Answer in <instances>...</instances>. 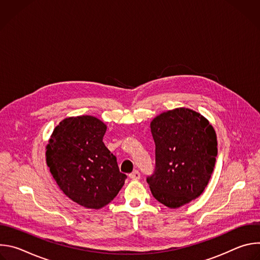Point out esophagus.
Returning <instances> with one entry per match:
<instances>
[{"label":"esophagus","mask_w":260,"mask_h":260,"mask_svg":"<svg viewBox=\"0 0 260 260\" xmlns=\"http://www.w3.org/2000/svg\"><path fill=\"white\" fill-rule=\"evenodd\" d=\"M140 176H141V174L139 173V171H134L133 173L129 174V178H131V179H134V180L140 179Z\"/></svg>","instance_id":"obj_1"}]
</instances>
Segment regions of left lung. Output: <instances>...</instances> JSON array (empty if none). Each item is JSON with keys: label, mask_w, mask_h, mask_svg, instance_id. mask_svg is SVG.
Masks as SVG:
<instances>
[{"label": "left lung", "mask_w": 260, "mask_h": 260, "mask_svg": "<svg viewBox=\"0 0 260 260\" xmlns=\"http://www.w3.org/2000/svg\"><path fill=\"white\" fill-rule=\"evenodd\" d=\"M155 167L146 181L152 196L169 208H179L202 194L214 171L216 133L200 113L178 108L151 124Z\"/></svg>", "instance_id": "1"}]
</instances>
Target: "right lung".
Wrapping results in <instances>:
<instances>
[{"instance_id":"1","label":"right lung","mask_w":260,"mask_h":260,"mask_svg":"<svg viewBox=\"0 0 260 260\" xmlns=\"http://www.w3.org/2000/svg\"><path fill=\"white\" fill-rule=\"evenodd\" d=\"M106 125L93 116L63 119L46 147V161L63 193L89 209L112 202L127 178L103 142Z\"/></svg>"}]
</instances>
